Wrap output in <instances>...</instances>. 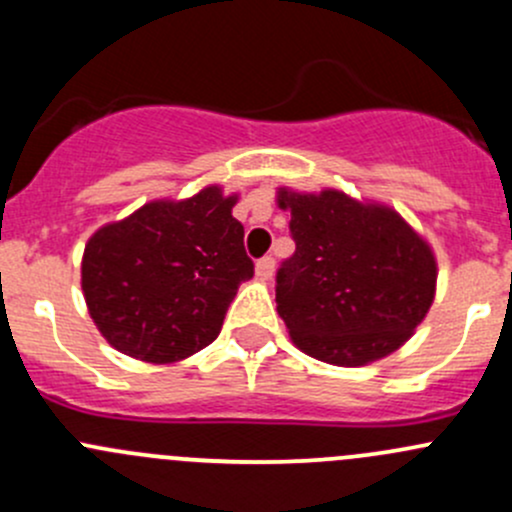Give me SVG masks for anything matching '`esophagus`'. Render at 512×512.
<instances>
[{
	"label": "esophagus",
	"mask_w": 512,
	"mask_h": 512,
	"mask_svg": "<svg viewBox=\"0 0 512 512\" xmlns=\"http://www.w3.org/2000/svg\"><path fill=\"white\" fill-rule=\"evenodd\" d=\"M255 275L260 277V280H272V275H275V260H272V257H262V260H257Z\"/></svg>",
	"instance_id": "esophagus-1"
}]
</instances>
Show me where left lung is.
Returning a JSON list of instances; mask_svg holds the SVG:
<instances>
[{
    "label": "left lung",
    "mask_w": 512,
    "mask_h": 512,
    "mask_svg": "<svg viewBox=\"0 0 512 512\" xmlns=\"http://www.w3.org/2000/svg\"><path fill=\"white\" fill-rule=\"evenodd\" d=\"M294 255L277 272V312L299 352L366 366L411 339L436 297L431 245L384 203L342 190L277 188Z\"/></svg>",
    "instance_id": "left-lung-1"
}]
</instances>
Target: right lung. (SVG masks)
I'll use <instances>...</instances> for the list:
<instances>
[{
	"label": "right lung",
	"mask_w": 512,
	"mask_h": 512,
	"mask_svg": "<svg viewBox=\"0 0 512 512\" xmlns=\"http://www.w3.org/2000/svg\"><path fill=\"white\" fill-rule=\"evenodd\" d=\"M235 203L237 193L208 185L183 200H151L89 237L81 289L113 349L173 364L218 339L237 287L255 275Z\"/></svg>",
	"instance_id": "1"
}]
</instances>
